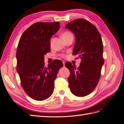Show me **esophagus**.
Here are the masks:
<instances>
[{
    "label": "esophagus",
    "instance_id": "34e87169",
    "mask_svg": "<svg viewBox=\"0 0 124 124\" xmlns=\"http://www.w3.org/2000/svg\"><path fill=\"white\" fill-rule=\"evenodd\" d=\"M62 62H63V66L64 67V65H65V62L64 61H63Z\"/></svg>",
    "mask_w": 124,
    "mask_h": 124
}]
</instances>
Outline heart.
Returning <instances> with one entry per match:
<instances>
[{
    "instance_id": "heart-1",
    "label": "heart",
    "mask_w": 124,
    "mask_h": 124,
    "mask_svg": "<svg viewBox=\"0 0 124 124\" xmlns=\"http://www.w3.org/2000/svg\"><path fill=\"white\" fill-rule=\"evenodd\" d=\"M70 35H72V33H71V32H69V31H65V32H63L62 33L61 37L63 39V40H64V39L66 38L68 36H69ZM61 56L62 57H64L65 55H61Z\"/></svg>"
}]
</instances>
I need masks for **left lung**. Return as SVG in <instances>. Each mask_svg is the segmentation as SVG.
Instances as JSON below:
<instances>
[{
	"label": "left lung",
	"instance_id": "8db88e82",
	"mask_svg": "<svg viewBox=\"0 0 124 124\" xmlns=\"http://www.w3.org/2000/svg\"><path fill=\"white\" fill-rule=\"evenodd\" d=\"M65 27L74 33L75 44L72 54L78 55L81 59L78 68L70 62L65 64L70 72L68 78L69 88L75 96H85L95 88L104 62L101 36L93 24L83 18L73 20Z\"/></svg>",
	"mask_w": 124,
	"mask_h": 124
}]
</instances>
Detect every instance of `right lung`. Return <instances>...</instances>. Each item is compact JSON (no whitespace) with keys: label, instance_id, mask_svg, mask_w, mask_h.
I'll list each match as a JSON object with an SVG mask.
<instances>
[{"label":"right lung","instance_id":"1","mask_svg":"<svg viewBox=\"0 0 124 124\" xmlns=\"http://www.w3.org/2000/svg\"><path fill=\"white\" fill-rule=\"evenodd\" d=\"M60 29L59 22H37L23 33L16 51L17 72L25 93L37 101L53 93L54 80L62 61L55 60L45 66L44 55L51 51V39Z\"/></svg>","mask_w":124,"mask_h":124}]
</instances>
